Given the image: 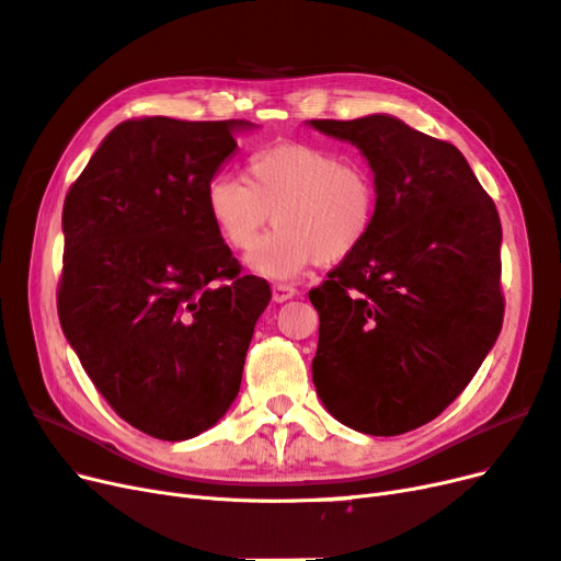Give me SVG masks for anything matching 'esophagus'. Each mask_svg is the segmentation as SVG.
I'll use <instances>...</instances> for the list:
<instances>
[{
  "instance_id": "obj_1",
  "label": "esophagus",
  "mask_w": 561,
  "mask_h": 561,
  "mask_svg": "<svg viewBox=\"0 0 561 561\" xmlns=\"http://www.w3.org/2000/svg\"><path fill=\"white\" fill-rule=\"evenodd\" d=\"M298 294V288L291 284H275L273 286V300L275 302H284L288 298H294Z\"/></svg>"
}]
</instances>
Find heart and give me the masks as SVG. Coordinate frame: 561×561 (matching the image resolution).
Masks as SVG:
<instances>
[{
    "label": "heart",
    "instance_id": "b5f03b06",
    "mask_svg": "<svg viewBox=\"0 0 561 561\" xmlns=\"http://www.w3.org/2000/svg\"><path fill=\"white\" fill-rule=\"evenodd\" d=\"M207 211L221 240L238 251L254 249L275 219L277 228L249 256V267L288 279L360 249L375 226L377 184L364 162L335 149L284 141L251 156L244 179L214 176Z\"/></svg>",
    "mask_w": 561,
    "mask_h": 561
}]
</instances>
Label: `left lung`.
<instances>
[{"instance_id":"8db88e82","label":"left lung","mask_w":561,"mask_h":561,"mask_svg":"<svg viewBox=\"0 0 561 561\" xmlns=\"http://www.w3.org/2000/svg\"><path fill=\"white\" fill-rule=\"evenodd\" d=\"M310 123L360 149L377 184L368 240L310 291L314 387L345 426L401 436L457 399L501 333L499 211L455 144L385 114Z\"/></svg>"}]
</instances>
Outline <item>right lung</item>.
<instances>
[{
  "label": "right lung",
  "mask_w": 561,
  "mask_h": 561,
  "mask_svg": "<svg viewBox=\"0 0 561 561\" xmlns=\"http://www.w3.org/2000/svg\"><path fill=\"white\" fill-rule=\"evenodd\" d=\"M244 121L144 116L106 135L69 186L58 317L121 420L188 440L240 391L270 284L242 275L207 186Z\"/></svg>",
  "instance_id": "add662e5"
}]
</instances>
